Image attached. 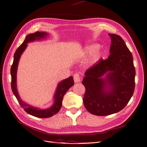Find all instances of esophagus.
<instances>
[{"label":"esophagus","mask_w":147,"mask_h":147,"mask_svg":"<svg viewBox=\"0 0 147 147\" xmlns=\"http://www.w3.org/2000/svg\"><path fill=\"white\" fill-rule=\"evenodd\" d=\"M74 80L75 83H78L80 82V76L78 74H75L74 75Z\"/></svg>","instance_id":"34e87169"}]
</instances>
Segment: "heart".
Segmentation results:
<instances>
[{
  "mask_svg": "<svg viewBox=\"0 0 147 147\" xmlns=\"http://www.w3.org/2000/svg\"><path fill=\"white\" fill-rule=\"evenodd\" d=\"M97 48H98V46L92 45V46H90V47H87L86 51L88 53H90V54H91V53H94Z\"/></svg>",
  "mask_w": 147,
  "mask_h": 147,
  "instance_id": "1",
  "label": "heart"
}]
</instances>
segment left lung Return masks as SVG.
<instances>
[{
	"instance_id": "1",
	"label": "left lung",
	"mask_w": 147,
	"mask_h": 147,
	"mask_svg": "<svg viewBox=\"0 0 147 147\" xmlns=\"http://www.w3.org/2000/svg\"><path fill=\"white\" fill-rule=\"evenodd\" d=\"M109 35L112 42L109 56L89 68L82 81L85 87L84 105L89 112L97 116L121 111L135 89L136 69L131 53L119 35ZM106 73L103 79L101 77Z\"/></svg>"
}]
</instances>
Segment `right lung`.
Returning a JSON list of instances; mask_svg holds the SVG:
<instances>
[{"label": "right lung", "mask_w": 147, "mask_h": 147, "mask_svg": "<svg viewBox=\"0 0 147 147\" xmlns=\"http://www.w3.org/2000/svg\"><path fill=\"white\" fill-rule=\"evenodd\" d=\"M47 35V33L45 32H36L27 35L23 43L17 48V50L15 53L14 57H13V63L10 70V74L11 76V90L15 96L18 101L21 107L24 109L25 112H27L28 114L32 115L34 117L41 118L51 117L59 112L62 106V102H63L64 96L67 91H68L69 89L74 84V81L72 77H69L67 79L61 82V83L58 84V86L57 87L56 91L55 94V103L51 107L48 109L40 110L36 109L34 107H31L26 104L21 99L18 93L16 88V72L21 55L24 51L26 48L27 47V43H28L29 42L34 41L35 40H39L40 38H45Z\"/></svg>", "instance_id": "add662e5"}]
</instances>
